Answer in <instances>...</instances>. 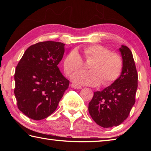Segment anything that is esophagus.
Instances as JSON below:
<instances>
[{"mask_svg": "<svg viewBox=\"0 0 151 151\" xmlns=\"http://www.w3.org/2000/svg\"><path fill=\"white\" fill-rule=\"evenodd\" d=\"M71 87L75 88V89H81L82 88L81 86L76 85V84H72V85H71Z\"/></svg>", "mask_w": 151, "mask_h": 151, "instance_id": "34e87169", "label": "esophagus"}]
</instances>
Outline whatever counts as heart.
Listing matches in <instances>:
<instances>
[{
  "mask_svg": "<svg viewBox=\"0 0 151 151\" xmlns=\"http://www.w3.org/2000/svg\"><path fill=\"white\" fill-rule=\"evenodd\" d=\"M86 60H93L88 65L89 71H78L71 76V80L81 85L95 86L103 82L109 85L118 78L122 67L121 57L101 45H90L83 48ZM64 69L71 74L83 67V61L76 50H73L64 60Z\"/></svg>",
  "mask_w": 151,
  "mask_h": 151,
  "instance_id": "1",
  "label": "heart"
}]
</instances>
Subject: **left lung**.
<instances>
[{"mask_svg":"<svg viewBox=\"0 0 151 151\" xmlns=\"http://www.w3.org/2000/svg\"><path fill=\"white\" fill-rule=\"evenodd\" d=\"M122 60L121 75L102 91L94 93L88 104L92 119L103 128L121 124L135 103L138 74L131 50L126 46L119 48Z\"/></svg>","mask_w":151,"mask_h":151,"instance_id":"left-lung-1","label":"left lung"}]
</instances>
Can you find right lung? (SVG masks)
<instances>
[{
    "mask_svg": "<svg viewBox=\"0 0 151 151\" xmlns=\"http://www.w3.org/2000/svg\"><path fill=\"white\" fill-rule=\"evenodd\" d=\"M65 50L60 42H38L27 48L18 64L14 93L18 108L29 118L39 121L50 116L68 88L69 81L58 67Z\"/></svg>",
    "mask_w": 151,
    "mask_h": 151,
    "instance_id": "obj_1",
    "label": "right lung"
}]
</instances>
